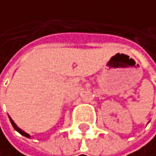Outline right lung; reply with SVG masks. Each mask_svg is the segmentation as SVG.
Returning a JSON list of instances; mask_svg holds the SVG:
<instances>
[{"mask_svg":"<svg viewBox=\"0 0 156 156\" xmlns=\"http://www.w3.org/2000/svg\"><path fill=\"white\" fill-rule=\"evenodd\" d=\"M9 118H10V121H11V123H12V125H13V127H14V129H15V130H16V131H18L19 133H21L22 135L26 136V137H28V138L30 137V135H29L28 133H26V132H25V131H23V130H22V129H20V128L18 127V126L16 125V123H15V122L13 121V119H12L11 117H9Z\"/></svg>","mask_w":156,"mask_h":156,"instance_id":"obj_1","label":"right lung"}]
</instances>
